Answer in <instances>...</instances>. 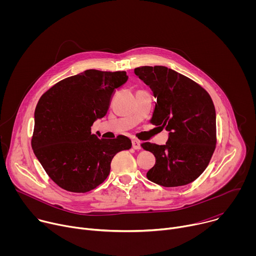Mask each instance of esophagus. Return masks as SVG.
<instances>
[{
	"mask_svg": "<svg viewBox=\"0 0 256 256\" xmlns=\"http://www.w3.org/2000/svg\"><path fill=\"white\" fill-rule=\"evenodd\" d=\"M132 148L134 150H140V142H138L136 140H132Z\"/></svg>",
	"mask_w": 256,
	"mask_h": 256,
	"instance_id": "obj_1",
	"label": "esophagus"
}]
</instances>
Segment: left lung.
I'll return each instance as SVG.
<instances>
[{
    "label": "left lung",
    "instance_id": "1",
    "mask_svg": "<svg viewBox=\"0 0 256 256\" xmlns=\"http://www.w3.org/2000/svg\"><path fill=\"white\" fill-rule=\"evenodd\" d=\"M134 74L157 98L150 122L169 132L165 144H140L156 158L147 177L165 188L186 186L204 171L216 149L212 100L200 85L166 66H138Z\"/></svg>",
    "mask_w": 256,
    "mask_h": 256
}]
</instances>
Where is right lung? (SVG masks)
Instances as JSON below:
<instances>
[{
	"label": "right lung",
	"mask_w": 256,
	"mask_h": 256,
	"mask_svg": "<svg viewBox=\"0 0 256 256\" xmlns=\"http://www.w3.org/2000/svg\"><path fill=\"white\" fill-rule=\"evenodd\" d=\"M128 81L126 72L87 70L50 88L34 112L33 152L50 179L70 192H87L107 178L114 157L128 150L124 136L99 138L91 132L110 105L116 89Z\"/></svg>",
	"instance_id": "right-lung-1"
}]
</instances>
